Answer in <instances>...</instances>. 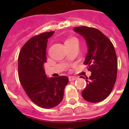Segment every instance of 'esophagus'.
<instances>
[{"label":"esophagus","instance_id":"obj_1","mask_svg":"<svg viewBox=\"0 0 129 129\" xmlns=\"http://www.w3.org/2000/svg\"><path fill=\"white\" fill-rule=\"evenodd\" d=\"M77 78H78L77 77L70 76V77H69V80H70V81H74V80H76Z\"/></svg>","mask_w":129,"mask_h":129}]
</instances>
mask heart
I'll use <instances>...</instances> for the list:
<instances>
[{"mask_svg": "<svg viewBox=\"0 0 129 129\" xmlns=\"http://www.w3.org/2000/svg\"><path fill=\"white\" fill-rule=\"evenodd\" d=\"M74 39H76L75 37H72V38H70V39H67L66 41V42H69V41H72V40H74Z\"/></svg>", "mask_w": 129, "mask_h": 129, "instance_id": "1", "label": "heart"}]
</instances>
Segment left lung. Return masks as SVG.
<instances>
[{
    "label": "left lung",
    "mask_w": 129,
    "mask_h": 129,
    "mask_svg": "<svg viewBox=\"0 0 129 129\" xmlns=\"http://www.w3.org/2000/svg\"><path fill=\"white\" fill-rule=\"evenodd\" d=\"M74 31L86 40L88 53L84 63L92 73L89 78L86 77L87 86L82 96L89 102H101L109 96L116 82L118 63L113 44L95 28L82 26L74 27Z\"/></svg>",
    "instance_id": "left-lung-1"
}]
</instances>
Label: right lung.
<instances>
[{"mask_svg": "<svg viewBox=\"0 0 129 129\" xmlns=\"http://www.w3.org/2000/svg\"><path fill=\"white\" fill-rule=\"evenodd\" d=\"M54 31L41 33L29 39L21 49L18 58L19 81L29 98L43 108L57 106L63 99L67 76L47 78L43 65L47 61L48 39Z\"/></svg>", "mask_w": 129, "mask_h": 129, "instance_id": "add662e5", "label": "right lung"}]
</instances>
